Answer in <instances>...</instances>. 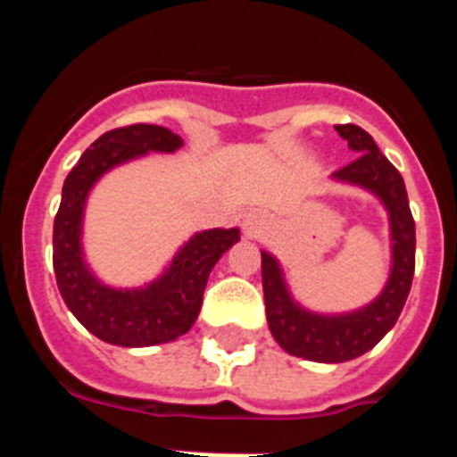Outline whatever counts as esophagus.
Returning a JSON list of instances; mask_svg holds the SVG:
<instances>
[{"label": "esophagus", "mask_w": 457, "mask_h": 457, "mask_svg": "<svg viewBox=\"0 0 457 457\" xmlns=\"http://www.w3.org/2000/svg\"><path fill=\"white\" fill-rule=\"evenodd\" d=\"M265 221L268 220H265L263 212L252 210V212H247V215L242 217V228H245V233H247V236H258V233L265 228Z\"/></svg>", "instance_id": "obj_1"}]
</instances>
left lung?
Here are the masks:
<instances>
[{"mask_svg":"<svg viewBox=\"0 0 457 457\" xmlns=\"http://www.w3.org/2000/svg\"><path fill=\"white\" fill-rule=\"evenodd\" d=\"M337 132L348 141V148L357 153V157L334 171V179L373 192L389 212L391 272L385 290L364 309L338 313V316L313 313L302 309L290 297L277 258L268 252H261L265 316H268L270 332L288 354L322 361V364L350 361L359 354L369 353L385 338V334L401 316L410 295L411 277H414V249H417L414 220L398 169L379 153L373 137L359 125H337Z\"/></svg>","mask_w":457,"mask_h":457,"instance_id":"8db88e82","label":"left lung"}]
</instances>
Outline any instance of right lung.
Segmentation results:
<instances>
[{
    "instance_id": "1",
    "label": "right lung",
    "mask_w": 457,
    "mask_h": 457,
    "mask_svg": "<svg viewBox=\"0 0 457 457\" xmlns=\"http://www.w3.org/2000/svg\"><path fill=\"white\" fill-rule=\"evenodd\" d=\"M183 139L162 125L137 123L104 132L66 176L54 217L56 286L63 302L93 337L123 348L169 343L189 332L204 302L210 270L240 240L237 228H210L185 242L169 268L141 288H112L96 278L82 252L84 205L91 187L109 169L146 153H173Z\"/></svg>"
}]
</instances>
